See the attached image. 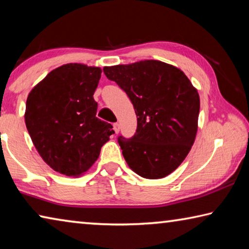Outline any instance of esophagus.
I'll return each instance as SVG.
<instances>
[{"instance_id":"esophagus-1","label":"esophagus","mask_w":249,"mask_h":249,"mask_svg":"<svg viewBox=\"0 0 249 249\" xmlns=\"http://www.w3.org/2000/svg\"><path fill=\"white\" fill-rule=\"evenodd\" d=\"M113 128H114V132L117 134L120 132V125H119V123H115V124H113Z\"/></svg>"}]
</instances>
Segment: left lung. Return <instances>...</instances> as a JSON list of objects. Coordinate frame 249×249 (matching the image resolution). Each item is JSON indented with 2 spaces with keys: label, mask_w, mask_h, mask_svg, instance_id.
Returning <instances> with one entry per match:
<instances>
[{
  "label": "left lung",
  "mask_w": 249,
  "mask_h": 249,
  "mask_svg": "<svg viewBox=\"0 0 249 249\" xmlns=\"http://www.w3.org/2000/svg\"><path fill=\"white\" fill-rule=\"evenodd\" d=\"M126 92L137 116L130 140L119 137L128 167L146 179L165 178L178 168L196 141L200 96L177 67L159 60L104 67Z\"/></svg>",
  "instance_id": "obj_1"
}]
</instances>
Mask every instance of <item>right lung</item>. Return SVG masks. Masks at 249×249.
<instances>
[{
  "instance_id": "1",
  "label": "right lung",
  "mask_w": 249,
  "mask_h": 249,
  "mask_svg": "<svg viewBox=\"0 0 249 249\" xmlns=\"http://www.w3.org/2000/svg\"><path fill=\"white\" fill-rule=\"evenodd\" d=\"M102 69L67 64L29 92L25 124L40 157L59 174L79 177L90 169L113 126L96 117L93 94Z\"/></svg>"
}]
</instances>
